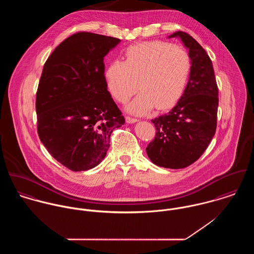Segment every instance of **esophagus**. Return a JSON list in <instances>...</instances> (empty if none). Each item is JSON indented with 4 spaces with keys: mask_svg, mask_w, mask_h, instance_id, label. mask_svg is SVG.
<instances>
[{
    "mask_svg": "<svg viewBox=\"0 0 254 254\" xmlns=\"http://www.w3.org/2000/svg\"><path fill=\"white\" fill-rule=\"evenodd\" d=\"M126 122H127V123H129V124H132V123H136V122H138V119L133 118V117H130V116H127V117H126Z\"/></svg>",
    "mask_w": 254,
    "mask_h": 254,
    "instance_id": "esophagus-1",
    "label": "esophagus"
}]
</instances>
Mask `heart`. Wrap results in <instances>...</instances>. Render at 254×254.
<instances>
[{"instance_id": "1", "label": "heart", "mask_w": 254, "mask_h": 254, "mask_svg": "<svg viewBox=\"0 0 254 254\" xmlns=\"http://www.w3.org/2000/svg\"><path fill=\"white\" fill-rule=\"evenodd\" d=\"M190 72L191 61L186 50L165 42L149 41L127 48L124 62L112 61L106 68L105 78L113 98L122 104L139 88L141 92L127 110L142 115L155 106L158 109L173 107L181 99Z\"/></svg>"}]
</instances>
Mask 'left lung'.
<instances>
[{"label": "left lung", "instance_id": "8db88e82", "mask_svg": "<svg viewBox=\"0 0 254 254\" xmlns=\"http://www.w3.org/2000/svg\"><path fill=\"white\" fill-rule=\"evenodd\" d=\"M168 38L181 39L189 50L191 72L177 105L151 120L156 134L145 150L155 165L180 169L196 161L215 134L218 87L210 58L192 37L177 31Z\"/></svg>", "mask_w": 254, "mask_h": 254}]
</instances>
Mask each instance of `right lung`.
I'll return each instance as SVG.
<instances>
[{
	"mask_svg": "<svg viewBox=\"0 0 254 254\" xmlns=\"http://www.w3.org/2000/svg\"><path fill=\"white\" fill-rule=\"evenodd\" d=\"M119 42L78 32L45 63L36 94L38 135L51 155L72 171L100 164L112 131L125 123L105 78L104 59Z\"/></svg>",
	"mask_w": 254,
	"mask_h": 254,
	"instance_id": "1",
	"label": "right lung"
}]
</instances>
